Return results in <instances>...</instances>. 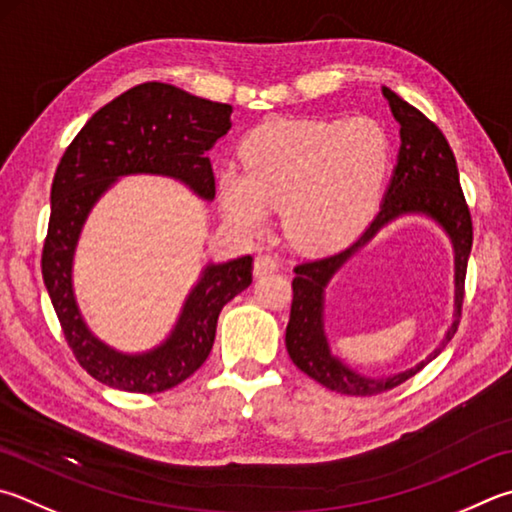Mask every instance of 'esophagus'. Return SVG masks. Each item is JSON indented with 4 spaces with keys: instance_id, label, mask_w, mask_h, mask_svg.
Here are the masks:
<instances>
[{
    "instance_id": "1",
    "label": "esophagus",
    "mask_w": 512,
    "mask_h": 512,
    "mask_svg": "<svg viewBox=\"0 0 512 512\" xmlns=\"http://www.w3.org/2000/svg\"><path fill=\"white\" fill-rule=\"evenodd\" d=\"M280 264H277V259L273 255H257L255 257V266H253V273L259 275H268V273H275Z\"/></svg>"
}]
</instances>
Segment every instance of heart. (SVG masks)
Returning <instances> with one entry per match:
<instances>
[{"instance_id": "b5f03b06", "label": "heart", "mask_w": 512, "mask_h": 512, "mask_svg": "<svg viewBox=\"0 0 512 512\" xmlns=\"http://www.w3.org/2000/svg\"><path fill=\"white\" fill-rule=\"evenodd\" d=\"M244 170L219 174L230 224L259 232L268 208H282L295 246L331 250L347 244L374 212L389 170V138L376 120L300 118L257 127L241 147Z\"/></svg>"}]
</instances>
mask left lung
<instances>
[{
  "mask_svg": "<svg viewBox=\"0 0 512 512\" xmlns=\"http://www.w3.org/2000/svg\"><path fill=\"white\" fill-rule=\"evenodd\" d=\"M383 96L387 98L398 125H401V150H398V161L383 197V206L367 230L349 248L327 257L311 259V262H302L293 268V304L291 320L286 327L288 356L306 376L318 380L320 385L333 389V392L347 396H376L387 392V389H394L418 374L427 362H432L445 349L459 327L463 284H466V268L472 248L470 210L459 183L457 159H454L443 132L410 102L394 94L392 89L383 87ZM405 214H423L432 218L453 241L455 322L442 345L412 370L385 379H369L353 372L330 353L326 334L323 333V288L380 227Z\"/></svg>",
  "mask_w": 512,
  "mask_h": 512,
  "instance_id": "left-lung-1",
  "label": "left lung"
}]
</instances>
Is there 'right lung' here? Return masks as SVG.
Listing matches in <instances>:
<instances>
[{"label":"right lung","mask_w":512,"mask_h":512,"mask_svg":"<svg viewBox=\"0 0 512 512\" xmlns=\"http://www.w3.org/2000/svg\"><path fill=\"white\" fill-rule=\"evenodd\" d=\"M232 107L192 96L165 82H145L98 109L64 152L51 185V219L42 250V277L73 356L102 385L134 394L165 392L192 376L215 345L224 306L253 282V257L208 264L161 345L123 353L98 340L73 293V255L94 210L120 176L159 174L197 197L215 199L206 156L230 129Z\"/></svg>","instance_id":"right-lung-1"}]
</instances>
